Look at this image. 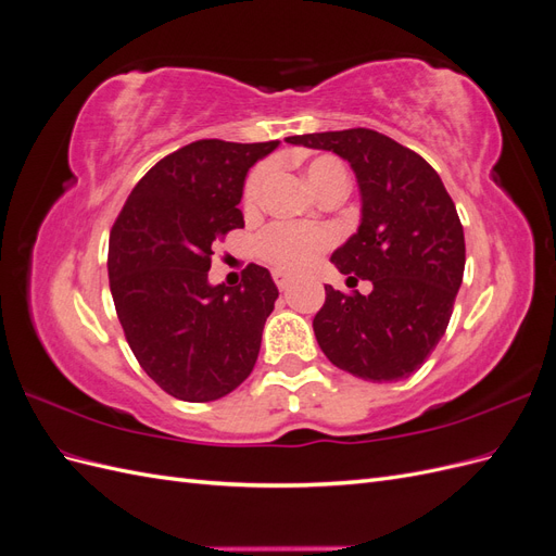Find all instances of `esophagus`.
Wrapping results in <instances>:
<instances>
[{
	"mask_svg": "<svg viewBox=\"0 0 556 556\" xmlns=\"http://www.w3.org/2000/svg\"><path fill=\"white\" fill-rule=\"evenodd\" d=\"M274 280H276V285H278L280 290H288L290 285H292V278H290L288 274H280V271H276V274H274Z\"/></svg>",
	"mask_w": 556,
	"mask_h": 556,
	"instance_id": "1",
	"label": "esophagus"
}]
</instances>
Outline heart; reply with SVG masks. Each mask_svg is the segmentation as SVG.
Masks as SVG:
<instances>
[{
  "instance_id": "b5f03b06",
  "label": "heart",
  "mask_w": 556,
  "mask_h": 556,
  "mask_svg": "<svg viewBox=\"0 0 556 556\" xmlns=\"http://www.w3.org/2000/svg\"><path fill=\"white\" fill-rule=\"evenodd\" d=\"M268 178V166H260L257 172L245 182L243 190V206L255 208L262 197V188ZM306 178L311 188L317 192L325 188L327 182L336 178H348L345 166L329 155H319L308 162ZM336 241V231L329 227H313V225H294V223H276L266 227L257 239V255L271 264L276 271L299 276L306 274L308 268L317 262L327 248Z\"/></svg>"
}]
</instances>
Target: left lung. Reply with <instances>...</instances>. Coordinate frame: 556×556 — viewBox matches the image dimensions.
Here are the masks:
<instances>
[{
  "label": "left lung",
  "mask_w": 556,
  "mask_h": 556,
  "mask_svg": "<svg viewBox=\"0 0 556 556\" xmlns=\"http://www.w3.org/2000/svg\"><path fill=\"white\" fill-rule=\"evenodd\" d=\"M285 141L348 160L362 197L359 229L331 262L350 288L362 278L374 290L345 294L325 285L313 319L319 348L362 380L408 378L443 339L464 278V227L441 176L415 150L366 127Z\"/></svg>",
  "instance_id": "left-lung-1"
}]
</instances>
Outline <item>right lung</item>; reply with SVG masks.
Returning <instances> with one entry per match:
<instances>
[{
  "label": "right lung",
  "instance_id": "right-lung-1",
  "mask_svg": "<svg viewBox=\"0 0 556 556\" xmlns=\"http://www.w3.org/2000/svg\"><path fill=\"white\" fill-rule=\"evenodd\" d=\"M280 141L201 139L160 160L131 190L109 239V282L143 371L180 401H215L250 376L278 299L264 266L237 288L208 282L211 245L243 227L250 166Z\"/></svg>",
  "mask_w": 556,
  "mask_h": 556
}]
</instances>
